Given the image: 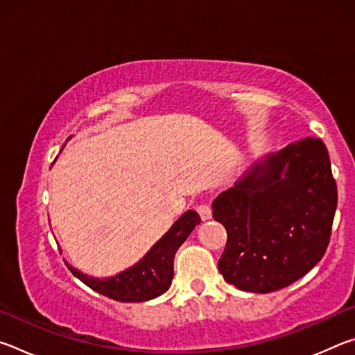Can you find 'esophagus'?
I'll return each mask as SVG.
<instances>
[{
	"label": "esophagus",
	"instance_id": "34e87169",
	"mask_svg": "<svg viewBox=\"0 0 355 355\" xmlns=\"http://www.w3.org/2000/svg\"><path fill=\"white\" fill-rule=\"evenodd\" d=\"M197 211H199L202 220L211 219V208H209V205H205V203H202V205L197 207Z\"/></svg>",
	"mask_w": 355,
	"mask_h": 355
}]
</instances>
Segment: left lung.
Instances as JSON below:
<instances>
[{
  "label": "left lung",
  "mask_w": 355,
  "mask_h": 355,
  "mask_svg": "<svg viewBox=\"0 0 355 355\" xmlns=\"http://www.w3.org/2000/svg\"><path fill=\"white\" fill-rule=\"evenodd\" d=\"M338 202L327 148L305 137L266 153L216 197L227 230L218 263L227 284L271 293L304 277L326 252Z\"/></svg>",
  "instance_id": "8db88e82"
}]
</instances>
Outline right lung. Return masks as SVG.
I'll use <instances>...</instances> for the list:
<instances>
[{"label": "right lung", "instance_id": "1", "mask_svg": "<svg viewBox=\"0 0 355 355\" xmlns=\"http://www.w3.org/2000/svg\"><path fill=\"white\" fill-rule=\"evenodd\" d=\"M199 224L200 216L194 209H188L173 222L169 230L147 250L139 261L107 277H94L71 266L69 261H65V264L83 284L106 297L119 302H144L169 290L173 279V258L180 245Z\"/></svg>", "mask_w": 355, "mask_h": 355}]
</instances>
